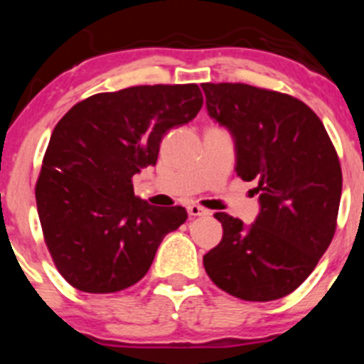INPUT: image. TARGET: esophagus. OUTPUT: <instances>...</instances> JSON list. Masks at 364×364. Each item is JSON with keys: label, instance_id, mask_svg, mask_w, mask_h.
<instances>
[{"label": "esophagus", "instance_id": "obj_1", "mask_svg": "<svg viewBox=\"0 0 364 364\" xmlns=\"http://www.w3.org/2000/svg\"><path fill=\"white\" fill-rule=\"evenodd\" d=\"M186 209H188V215H190V216H205V215H209L208 209H204L203 205L190 204Z\"/></svg>", "mask_w": 364, "mask_h": 364}]
</instances>
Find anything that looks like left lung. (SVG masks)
<instances>
[{
	"label": "left lung",
	"instance_id": "obj_1",
	"mask_svg": "<svg viewBox=\"0 0 364 364\" xmlns=\"http://www.w3.org/2000/svg\"><path fill=\"white\" fill-rule=\"evenodd\" d=\"M209 116L230 132L236 172L257 181L252 225L216 213L223 237L204 255L213 284L245 301L294 292L336 230L341 167L318 116L291 95L248 84H203Z\"/></svg>",
	"mask_w": 364,
	"mask_h": 364
}]
</instances>
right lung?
Wrapping results in <instances>:
<instances>
[{
	"label": "right lung",
	"instance_id": "right-lung-1",
	"mask_svg": "<svg viewBox=\"0 0 364 364\" xmlns=\"http://www.w3.org/2000/svg\"><path fill=\"white\" fill-rule=\"evenodd\" d=\"M203 107L197 84L134 86L73 105L50 135L36 181L43 240L72 287L109 294L137 284L185 208L139 199L132 178L159 159L171 128Z\"/></svg>",
	"mask_w": 364,
	"mask_h": 364
}]
</instances>
